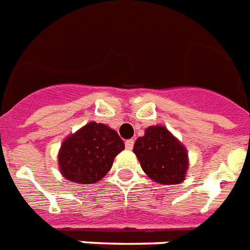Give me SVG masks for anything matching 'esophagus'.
<instances>
[{
  "label": "esophagus",
  "instance_id": "34e87169",
  "mask_svg": "<svg viewBox=\"0 0 250 250\" xmlns=\"http://www.w3.org/2000/svg\"><path fill=\"white\" fill-rule=\"evenodd\" d=\"M125 147H126V149H133V147H134V139H127L125 142Z\"/></svg>",
  "mask_w": 250,
  "mask_h": 250
}]
</instances>
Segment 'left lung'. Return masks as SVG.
Here are the masks:
<instances>
[{
    "label": "left lung",
    "mask_w": 250,
    "mask_h": 250,
    "mask_svg": "<svg viewBox=\"0 0 250 250\" xmlns=\"http://www.w3.org/2000/svg\"><path fill=\"white\" fill-rule=\"evenodd\" d=\"M133 151L143 171L155 182L177 185L185 179L188 167L186 149L164 126H149Z\"/></svg>",
    "instance_id": "8db88e82"
}]
</instances>
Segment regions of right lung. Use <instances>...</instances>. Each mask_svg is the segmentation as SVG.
<instances>
[{
	"mask_svg": "<svg viewBox=\"0 0 250 250\" xmlns=\"http://www.w3.org/2000/svg\"><path fill=\"white\" fill-rule=\"evenodd\" d=\"M124 148V141L111 127L89 123L63 142L59 152L62 174L81 185L95 183L108 173Z\"/></svg>",
	"mask_w": 250,
	"mask_h": 250,
	"instance_id": "1",
	"label": "right lung"
}]
</instances>
